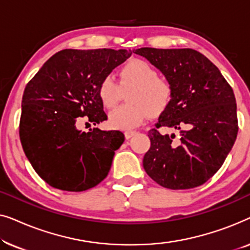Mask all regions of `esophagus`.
<instances>
[{"instance_id":"1","label":"esophagus","mask_w":250,"mask_h":250,"mask_svg":"<svg viewBox=\"0 0 250 250\" xmlns=\"http://www.w3.org/2000/svg\"><path fill=\"white\" fill-rule=\"evenodd\" d=\"M124 134H125L126 140H128V139H131L132 136H134L136 134V132L135 131H126Z\"/></svg>"}]
</instances>
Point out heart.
I'll list each match as a JSON object with an SVG mask.
<instances>
[{"label":"heart","mask_w":250,"mask_h":250,"mask_svg":"<svg viewBox=\"0 0 250 250\" xmlns=\"http://www.w3.org/2000/svg\"><path fill=\"white\" fill-rule=\"evenodd\" d=\"M119 85L111 77H104L98 87V95L105 108L118 104L122 90L132 91L127 94L129 104L116 108L109 114L111 127L129 129L141 125L145 119L163 111L172 99V86L158 77L151 64L141 59H132L118 71Z\"/></svg>","instance_id":"obj_1"}]
</instances>
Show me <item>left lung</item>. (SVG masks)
Here are the masks:
<instances>
[{"label": "left lung", "instance_id": "obj_1", "mask_svg": "<svg viewBox=\"0 0 250 250\" xmlns=\"http://www.w3.org/2000/svg\"><path fill=\"white\" fill-rule=\"evenodd\" d=\"M146 58L172 86L169 104L149 131L150 149L143 168L167 189H192L207 182L223 165L238 134L237 104L218 68L192 49L141 47ZM160 127L177 129L179 137Z\"/></svg>", "mask_w": 250, "mask_h": 250}]
</instances>
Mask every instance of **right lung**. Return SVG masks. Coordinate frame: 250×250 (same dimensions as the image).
<instances>
[{"mask_svg":"<svg viewBox=\"0 0 250 250\" xmlns=\"http://www.w3.org/2000/svg\"><path fill=\"white\" fill-rule=\"evenodd\" d=\"M131 54L124 49L59 51L26 85L20 141L33 168L51 187L80 192L108 175L124 134L82 132L77 125L84 116L93 125L107 119L99 84Z\"/></svg>","mask_w":250,"mask_h":250,"instance_id":"1","label":"right lung"}]
</instances>
